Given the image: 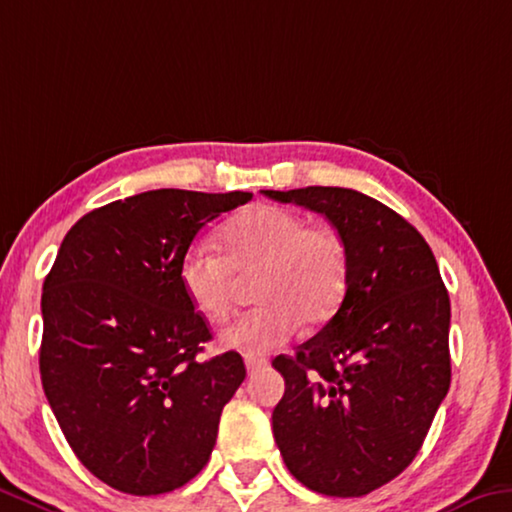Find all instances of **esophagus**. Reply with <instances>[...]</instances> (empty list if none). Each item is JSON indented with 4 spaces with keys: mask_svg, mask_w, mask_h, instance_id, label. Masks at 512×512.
I'll return each mask as SVG.
<instances>
[{
    "mask_svg": "<svg viewBox=\"0 0 512 512\" xmlns=\"http://www.w3.org/2000/svg\"><path fill=\"white\" fill-rule=\"evenodd\" d=\"M246 369L250 376H255V373L269 369V360L259 358V355H246Z\"/></svg>",
    "mask_w": 512,
    "mask_h": 512,
    "instance_id": "1",
    "label": "esophagus"
}]
</instances>
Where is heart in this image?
<instances>
[{"instance_id": "1", "label": "heart", "mask_w": 512, "mask_h": 512, "mask_svg": "<svg viewBox=\"0 0 512 512\" xmlns=\"http://www.w3.org/2000/svg\"><path fill=\"white\" fill-rule=\"evenodd\" d=\"M221 253L196 243L180 259L177 278L186 298L209 321L230 314L234 273L259 271L257 305L221 332L227 348L248 355L287 344L298 323L319 326L342 305L348 289V250L335 230L310 225L291 209L253 205L234 214L221 232Z\"/></svg>"}]
</instances>
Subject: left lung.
<instances>
[{
    "instance_id": "1",
    "label": "left lung",
    "mask_w": 512,
    "mask_h": 512,
    "mask_svg": "<svg viewBox=\"0 0 512 512\" xmlns=\"http://www.w3.org/2000/svg\"><path fill=\"white\" fill-rule=\"evenodd\" d=\"M326 216L348 250L337 314L273 367V435L300 483L362 497L399 476L451 385V303L426 239L383 202L339 186L264 191Z\"/></svg>"
}]
</instances>
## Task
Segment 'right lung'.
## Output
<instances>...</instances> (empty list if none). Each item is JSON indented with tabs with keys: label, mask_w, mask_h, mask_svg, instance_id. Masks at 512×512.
I'll return each mask as SVG.
<instances>
[{
	"label": "right lung",
	"mask_w": 512,
	"mask_h": 512,
	"mask_svg": "<svg viewBox=\"0 0 512 512\" xmlns=\"http://www.w3.org/2000/svg\"><path fill=\"white\" fill-rule=\"evenodd\" d=\"M253 193L157 189L70 227L43 285L40 380L63 435L113 490L152 497L207 465L223 405L246 378L177 278L191 241Z\"/></svg>",
	"instance_id": "add662e5"
}]
</instances>
